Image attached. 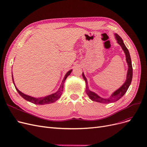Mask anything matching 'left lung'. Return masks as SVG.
Here are the masks:
<instances>
[{
	"label": "left lung",
	"instance_id": "8db88e82",
	"mask_svg": "<svg viewBox=\"0 0 147 147\" xmlns=\"http://www.w3.org/2000/svg\"><path fill=\"white\" fill-rule=\"evenodd\" d=\"M115 36L116 38L118 41V43L120 46L122 47V49L124 51V53L125 54L126 57V61L128 64V72H127V80L124 84H123L119 89H118L117 90H116L112 95L110 96V98L105 99L101 98L100 96H99L97 95L96 93H95L93 92H91L89 90V87H88L87 85V79L85 77V76L84 74L83 73V77L84 80L86 81V92L87 94V95L89 96L90 99H92L93 101H96L98 102H101L104 104H107L110 102H115L116 101L119 100L120 98H121L124 95V94L126 93L127 91L129 86H130L131 82L132 80V77H133V67H132V64H131V57L130 55V53H129V51L128 49L127 48V47L124 45V42H123V40H122L121 37L118 35L117 34H115Z\"/></svg>",
	"mask_w": 147,
	"mask_h": 147
}]
</instances>
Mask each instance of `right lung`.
Listing matches in <instances>:
<instances>
[{
    "label": "right lung",
    "mask_w": 147,
    "mask_h": 147,
    "mask_svg": "<svg viewBox=\"0 0 147 147\" xmlns=\"http://www.w3.org/2000/svg\"><path fill=\"white\" fill-rule=\"evenodd\" d=\"M72 70H70L69 71H68L67 72V74H66L65 77H64L63 82H62V84L61 86H60V89H58V90L53 93V94H51V95H49L47 96H45V97H42V98H34L30 96H28L27 95H25V94L23 93L22 92H21L20 90H19L17 89V88L16 87L14 83V80H13V74H12V78H13V83L15 86L16 89L17 90V91L18 92V93H19V95L23 98H24L25 99H26V101L31 102L32 103H34L35 104H39V105H44V104H51V103H53L54 102H55L57 99H59L61 95L62 94V92H63V84L64 83V81L66 80V79L67 78V77L71 73Z\"/></svg>",
    "instance_id": "add662e5"
}]
</instances>
